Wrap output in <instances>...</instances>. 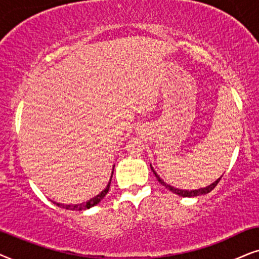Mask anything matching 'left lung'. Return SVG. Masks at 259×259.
<instances>
[{
	"instance_id": "1",
	"label": "left lung",
	"mask_w": 259,
	"mask_h": 259,
	"mask_svg": "<svg viewBox=\"0 0 259 259\" xmlns=\"http://www.w3.org/2000/svg\"><path fill=\"white\" fill-rule=\"evenodd\" d=\"M150 168H151V170H153V173L155 174V177H156V179L158 180V182H160L161 185H163L165 188L167 189H169L170 192H173L174 194H178V195H180V196H185V198H194V196H199V195H205V194H207V193H209L212 191L213 188L215 187L217 185H218V182L220 181V179H222V177L220 178H218L217 179V180L214 181V182H212L211 185H208V186H206V187H204V188H199V189H191V191H188V189H180V188H175V187H173V186H170V185H168L167 182H164L163 180H162V179L160 178V175H158L156 171L154 170V168H153V165L150 164Z\"/></svg>"
}]
</instances>
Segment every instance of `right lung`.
Here are the masks:
<instances>
[{
    "label": "right lung",
    "instance_id": "right-lung-1",
    "mask_svg": "<svg viewBox=\"0 0 259 259\" xmlns=\"http://www.w3.org/2000/svg\"><path fill=\"white\" fill-rule=\"evenodd\" d=\"M115 167V165H113ZM112 174H113V168H112V171H111V177H110V180L108 182V185H106V187L103 189V191L99 193L98 195H96L95 198L88 200L86 202H81V204H75V205H64V204H59V202H54L57 206H59L61 208H66V209H71V211H85V209H89L91 207H94L97 204L101 202V200L104 199V196L108 194L109 192V188H110V184H111V179H112Z\"/></svg>",
    "mask_w": 259,
    "mask_h": 259
}]
</instances>
